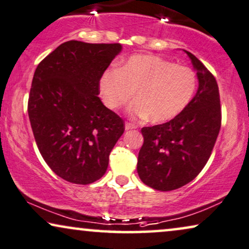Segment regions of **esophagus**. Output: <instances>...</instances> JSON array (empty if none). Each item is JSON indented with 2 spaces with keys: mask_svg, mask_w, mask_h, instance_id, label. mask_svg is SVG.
<instances>
[{
  "mask_svg": "<svg viewBox=\"0 0 249 249\" xmlns=\"http://www.w3.org/2000/svg\"><path fill=\"white\" fill-rule=\"evenodd\" d=\"M135 128H136V125H135V124H129V122H125V124H124L125 130H131V129H135Z\"/></svg>",
  "mask_w": 249,
  "mask_h": 249,
  "instance_id": "34e87169",
  "label": "esophagus"
}]
</instances>
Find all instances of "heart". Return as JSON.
Here are the masks:
<instances>
[{
  "label": "heart",
  "instance_id": "obj_1",
  "mask_svg": "<svg viewBox=\"0 0 249 249\" xmlns=\"http://www.w3.org/2000/svg\"><path fill=\"white\" fill-rule=\"evenodd\" d=\"M198 79L195 71L153 54L129 57L120 69L107 70L99 81L105 105L117 109L130 101L134 118H148L156 124L172 121L195 97Z\"/></svg>",
  "mask_w": 249,
  "mask_h": 249
}]
</instances>
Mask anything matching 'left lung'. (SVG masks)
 <instances>
[{
	"instance_id": "left-lung-1",
	"label": "left lung",
	"mask_w": 249,
	"mask_h": 249,
	"mask_svg": "<svg viewBox=\"0 0 249 249\" xmlns=\"http://www.w3.org/2000/svg\"><path fill=\"white\" fill-rule=\"evenodd\" d=\"M199 87L178 117L142 128L143 146L137 173L142 182L159 191H173L195 179L207 163L221 128V104L215 77L189 51Z\"/></svg>"
}]
</instances>
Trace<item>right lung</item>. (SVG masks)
<instances>
[{
  "instance_id": "1",
  "label": "right lung",
  "mask_w": 249,
  "mask_h": 249,
  "mask_svg": "<svg viewBox=\"0 0 249 249\" xmlns=\"http://www.w3.org/2000/svg\"><path fill=\"white\" fill-rule=\"evenodd\" d=\"M120 43L67 41L35 70L28 117L48 166L74 184L96 182L106 173L124 120L99 98V81L121 53Z\"/></svg>"
}]
</instances>
